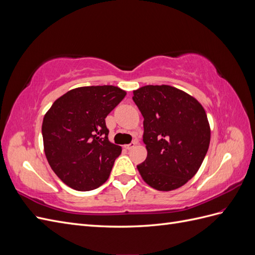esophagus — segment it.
I'll return each instance as SVG.
<instances>
[{
    "label": "esophagus",
    "instance_id": "obj_1",
    "mask_svg": "<svg viewBox=\"0 0 255 255\" xmlns=\"http://www.w3.org/2000/svg\"><path fill=\"white\" fill-rule=\"evenodd\" d=\"M136 144H137V140H134V141L130 142L129 144H127V145H126V149H127V150H132V149L135 148Z\"/></svg>",
    "mask_w": 255,
    "mask_h": 255
}]
</instances>
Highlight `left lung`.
I'll return each instance as SVG.
<instances>
[{"label":"left lung","mask_w":255,"mask_h":255,"mask_svg":"<svg viewBox=\"0 0 255 255\" xmlns=\"http://www.w3.org/2000/svg\"><path fill=\"white\" fill-rule=\"evenodd\" d=\"M133 95L143 117L142 140L148 151L137 166L142 180L159 191L183 186L198 172L210 145L203 106L169 85H146Z\"/></svg>","instance_id":"left-lung-1"}]
</instances>
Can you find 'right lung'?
Returning a JSON list of instances; mask_svg holds the SVG:
<instances>
[{
	"label": "right lung",
	"instance_id": "right-lung-1",
	"mask_svg": "<svg viewBox=\"0 0 255 255\" xmlns=\"http://www.w3.org/2000/svg\"><path fill=\"white\" fill-rule=\"evenodd\" d=\"M126 95L112 85L74 88L45 113L41 128L45 157L69 187L88 191L109 179L122 149L109 140L105 118Z\"/></svg>",
	"mask_w": 255,
	"mask_h": 255
}]
</instances>
